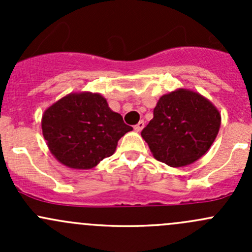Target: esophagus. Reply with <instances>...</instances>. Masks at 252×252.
<instances>
[{"instance_id": "1", "label": "esophagus", "mask_w": 252, "mask_h": 252, "mask_svg": "<svg viewBox=\"0 0 252 252\" xmlns=\"http://www.w3.org/2000/svg\"><path fill=\"white\" fill-rule=\"evenodd\" d=\"M144 126H145V122L140 121L138 124H136V126H134V130L138 131V133H139V131L142 130V128H144Z\"/></svg>"}]
</instances>
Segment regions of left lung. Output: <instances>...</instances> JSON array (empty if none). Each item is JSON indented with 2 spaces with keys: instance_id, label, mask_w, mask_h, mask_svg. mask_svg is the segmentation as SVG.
<instances>
[{
  "instance_id": "1",
  "label": "left lung",
  "mask_w": 252,
  "mask_h": 252,
  "mask_svg": "<svg viewBox=\"0 0 252 252\" xmlns=\"http://www.w3.org/2000/svg\"><path fill=\"white\" fill-rule=\"evenodd\" d=\"M220 114L204 96L179 90L163 95L154 110V118L142 129L154 157L171 167L197 161L215 141Z\"/></svg>"
}]
</instances>
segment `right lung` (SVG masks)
I'll use <instances>...</instances> for the list:
<instances>
[{"label":"right lung","instance_id":"1","mask_svg":"<svg viewBox=\"0 0 252 252\" xmlns=\"http://www.w3.org/2000/svg\"><path fill=\"white\" fill-rule=\"evenodd\" d=\"M42 134L53 156L77 169L95 167L116 151L118 140L133 128L108 107L98 94H70L42 116Z\"/></svg>","mask_w":252,"mask_h":252}]
</instances>
